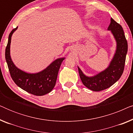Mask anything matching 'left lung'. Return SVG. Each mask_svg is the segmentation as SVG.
Listing matches in <instances>:
<instances>
[{"label": "left lung", "instance_id": "left-lung-1", "mask_svg": "<svg viewBox=\"0 0 133 133\" xmlns=\"http://www.w3.org/2000/svg\"><path fill=\"white\" fill-rule=\"evenodd\" d=\"M108 30L112 32L117 45L115 54L108 68L95 76L88 77L85 76L78 66L79 76L83 84L94 91H100L112 86L120 79L124 70L128 43L122 27L111 18Z\"/></svg>", "mask_w": 133, "mask_h": 133}]
</instances>
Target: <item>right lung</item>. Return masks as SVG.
<instances>
[{
	"label": "right lung",
	"instance_id": "add662e5",
	"mask_svg": "<svg viewBox=\"0 0 133 133\" xmlns=\"http://www.w3.org/2000/svg\"><path fill=\"white\" fill-rule=\"evenodd\" d=\"M17 27L13 29L8 37L5 49V59L11 77L16 85L29 93L35 96H43L52 91L56 85L58 72L65 57L59 58L52 62L44 70L37 73H28L16 66L10 56L11 36Z\"/></svg>",
	"mask_w": 133,
	"mask_h": 133
}]
</instances>
